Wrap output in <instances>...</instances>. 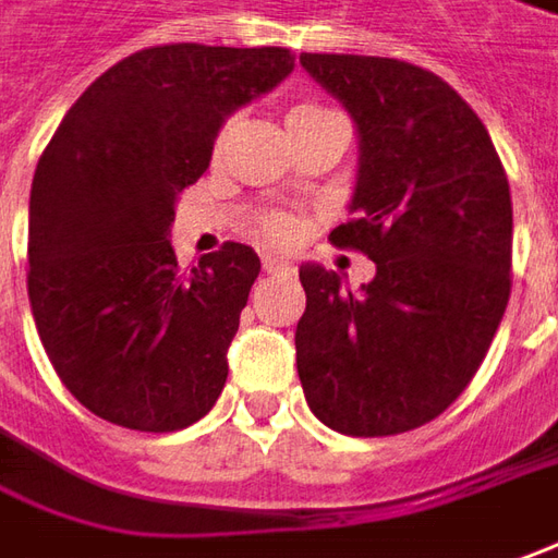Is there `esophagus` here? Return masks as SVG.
I'll return each mask as SVG.
<instances>
[{"mask_svg": "<svg viewBox=\"0 0 558 558\" xmlns=\"http://www.w3.org/2000/svg\"><path fill=\"white\" fill-rule=\"evenodd\" d=\"M263 268L268 275H290L293 271L290 259H283V256H263Z\"/></svg>", "mask_w": 558, "mask_h": 558, "instance_id": "esophagus-1", "label": "esophagus"}]
</instances>
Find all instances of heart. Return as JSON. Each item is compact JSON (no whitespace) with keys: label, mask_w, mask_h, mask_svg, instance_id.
Returning a JSON list of instances; mask_svg holds the SVG:
<instances>
[{"label":"heart","mask_w":558,"mask_h":558,"mask_svg":"<svg viewBox=\"0 0 558 558\" xmlns=\"http://www.w3.org/2000/svg\"><path fill=\"white\" fill-rule=\"evenodd\" d=\"M311 112H324V109H320V106H314V104H302V106H295L293 112H290V119H302V116H311ZM287 119V121H290ZM231 128H234V124H226V131H222V134H219V146H226V140H229V134H231ZM290 222H287V219H283V216H268V219H265L263 222V234L265 238H271V241H287V238H290Z\"/></svg>","instance_id":"1"}]
</instances>
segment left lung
<instances>
[{
    "mask_svg": "<svg viewBox=\"0 0 558 558\" xmlns=\"http://www.w3.org/2000/svg\"><path fill=\"white\" fill-rule=\"evenodd\" d=\"M357 128L351 222L375 278L305 263L295 366L311 412L348 437L437 418L486 357L510 299L513 204L486 124L439 75L393 57L302 54Z\"/></svg>",
    "mask_w": 558,
    "mask_h": 558,
    "instance_id": "8db88e82",
    "label": "left lung"
}]
</instances>
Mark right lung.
I'll use <instances>...</instances> for the list:
<instances>
[{
  "label": "right lung",
  "mask_w": 558,
  "mask_h": 558,
  "mask_svg": "<svg viewBox=\"0 0 558 558\" xmlns=\"http://www.w3.org/2000/svg\"><path fill=\"white\" fill-rule=\"evenodd\" d=\"M287 48L158 45L72 104L29 192V305L72 397L106 422L168 434L214 409L259 256L222 244L183 275L177 198L219 128L293 72Z\"/></svg>",
  "instance_id": "right-lung-1"
}]
</instances>
